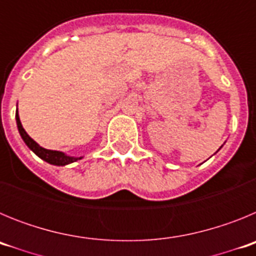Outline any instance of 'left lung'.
Returning a JSON list of instances; mask_svg holds the SVG:
<instances>
[{"mask_svg": "<svg viewBox=\"0 0 256 256\" xmlns=\"http://www.w3.org/2000/svg\"><path fill=\"white\" fill-rule=\"evenodd\" d=\"M220 148H222V146H220Z\"/></svg>", "mask_w": 256, "mask_h": 256, "instance_id": "1", "label": "left lung"}]
</instances>
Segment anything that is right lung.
Here are the masks:
<instances>
[{
  "instance_id": "right-lung-1",
  "label": "right lung",
  "mask_w": 256,
  "mask_h": 256,
  "mask_svg": "<svg viewBox=\"0 0 256 256\" xmlns=\"http://www.w3.org/2000/svg\"><path fill=\"white\" fill-rule=\"evenodd\" d=\"M15 118H16V124H18V130H19L20 136H22V141L26 142V144L30 148L38 158H40L42 160H44L46 162L51 165H56V166H65L68 164H72V162H76L78 160H80L83 156H70L66 155L62 151H56V150H47V148H42L34 140L29 137L28 133L26 132V130L22 128V122H20L19 112L16 110V114H15Z\"/></svg>"
}]
</instances>
